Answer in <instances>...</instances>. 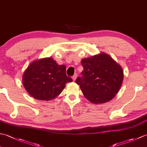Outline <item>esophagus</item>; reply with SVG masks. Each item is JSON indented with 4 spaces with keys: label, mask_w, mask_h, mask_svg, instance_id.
Segmentation results:
<instances>
[{
    "label": "esophagus",
    "mask_w": 147,
    "mask_h": 147,
    "mask_svg": "<svg viewBox=\"0 0 147 147\" xmlns=\"http://www.w3.org/2000/svg\"><path fill=\"white\" fill-rule=\"evenodd\" d=\"M77 75H78V74H77L76 73H75L73 76H72V78H73V81H75V80H76V78H77Z\"/></svg>",
    "instance_id": "esophagus-1"
}]
</instances>
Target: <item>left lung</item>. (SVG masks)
<instances>
[{
  "instance_id": "1",
  "label": "left lung",
  "mask_w": 147,
  "mask_h": 147,
  "mask_svg": "<svg viewBox=\"0 0 147 147\" xmlns=\"http://www.w3.org/2000/svg\"><path fill=\"white\" fill-rule=\"evenodd\" d=\"M81 64L83 71L76 83L85 97L96 104L113 98L123 81V71L120 65L105 53L83 59Z\"/></svg>"
}]
</instances>
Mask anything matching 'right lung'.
<instances>
[{
    "instance_id": "right-lung-1",
    "label": "right lung",
    "mask_w": 147,
    "mask_h": 147,
    "mask_svg": "<svg viewBox=\"0 0 147 147\" xmlns=\"http://www.w3.org/2000/svg\"><path fill=\"white\" fill-rule=\"evenodd\" d=\"M65 70L64 65L57 64L51 57L36 61L24 73L23 85L33 98L51 100L60 94L65 84L73 81Z\"/></svg>"
}]
</instances>
